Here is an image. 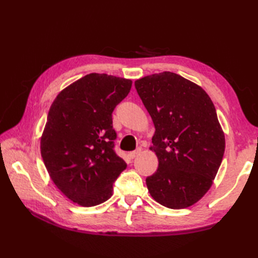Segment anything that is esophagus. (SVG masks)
Wrapping results in <instances>:
<instances>
[{
    "label": "esophagus",
    "instance_id": "34e87169",
    "mask_svg": "<svg viewBox=\"0 0 258 258\" xmlns=\"http://www.w3.org/2000/svg\"><path fill=\"white\" fill-rule=\"evenodd\" d=\"M140 153H141V149H138V150H135L133 152H131L130 154H128V156H130V158H132V160H133V158H135L136 156H138Z\"/></svg>",
    "mask_w": 258,
    "mask_h": 258
}]
</instances>
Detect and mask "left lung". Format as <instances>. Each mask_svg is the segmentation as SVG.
Returning a JSON list of instances; mask_svg holds the SVG:
<instances>
[{
    "instance_id": "obj_1",
    "label": "left lung",
    "mask_w": 258,
    "mask_h": 258,
    "mask_svg": "<svg viewBox=\"0 0 258 258\" xmlns=\"http://www.w3.org/2000/svg\"><path fill=\"white\" fill-rule=\"evenodd\" d=\"M155 126L152 139L157 171L146 178L161 205L180 210L195 204L212 186L225 151L216 109L206 92L172 72L135 81Z\"/></svg>"
}]
</instances>
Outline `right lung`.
I'll use <instances>...</instances> for the list:
<instances>
[{
  "mask_svg": "<svg viewBox=\"0 0 258 258\" xmlns=\"http://www.w3.org/2000/svg\"><path fill=\"white\" fill-rule=\"evenodd\" d=\"M131 87V80L87 74L59 93L48 111L43 162L57 188L81 206L107 201L127 166L114 151L112 113Z\"/></svg>",
  "mask_w": 258,
  "mask_h": 258,
  "instance_id": "right-lung-1",
  "label": "right lung"
}]
</instances>
